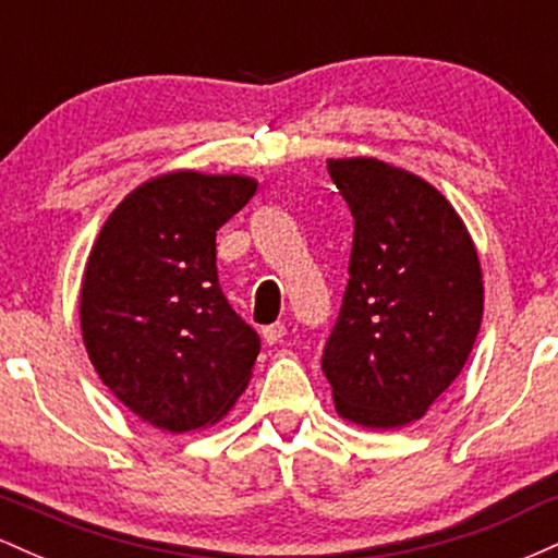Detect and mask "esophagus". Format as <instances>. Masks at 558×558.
<instances>
[{"label":"esophagus","mask_w":558,"mask_h":558,"mask_svg":"<svg viewBox=\"0 0 558 558\" xmlns=\"http://www.w3.org/2000/svg\"><path fill=\"white\" fill-rule=\"evenodd\" d=\"M283 336H286L283 323H272V325H267V328H262V338H265V343H270V345L283 341Z\"/></svg>","instance_id":"1"}]
</instances>
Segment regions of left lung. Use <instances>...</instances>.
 Segmentation results:
<instances>
[{"label":"left lung","mask_w":558,"mask_h":558,"mask_svg":"<svg viewBox=\"0 0 558 558\" xmlns=\"http://www.w3.org/2000/svg\"><path fill=\"white\" fill-rule=\"evenodd\" d=\"M354 217L349 283L323 351L343 420L401 427L457 380L483 323L480 259L440 191L373 157L328 159Z\"/></svg>","instance_id":"obj_1"}]
</instances>
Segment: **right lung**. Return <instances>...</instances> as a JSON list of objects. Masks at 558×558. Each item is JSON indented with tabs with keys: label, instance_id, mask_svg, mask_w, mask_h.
<instances>
[{
	"label": "right lung",
	"instance_id": "right-lung-1",
	"mask_svg": "<svg viewBox=\"0 0 558 558\" xmlns=\"http://www.w3.org/2000/svg\"><path fill=\"white\" fill-rule=\"evenodd\" d=\"M257 181L168 172L131 191L99 230L81 286V330L101 383L149 425L196 430L233 407L259 336L217 280L215 235Z\"/></svg>",
	"mask_w": 558,
	"mask_h": 558
}]
</instances>
